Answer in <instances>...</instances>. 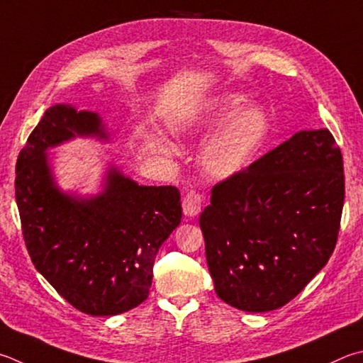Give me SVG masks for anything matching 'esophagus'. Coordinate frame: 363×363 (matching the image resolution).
<instances>
[{"label": "esophagus", "instance_id": "obj_1", "mask_svg": "<svg viewBox=\"0 0 363 363\" xmlns=\"http://www.w3.org/2000/svg\"><path fill=\"white\" fill-rule=\"evenodd\" d=\"M203 206V199L201 195L196 192V190H190L186 194L182 200V211L187 217H194L201 211Z\"/></svg>", "mask_w": 363, "mask_h": 363}]
</instances>
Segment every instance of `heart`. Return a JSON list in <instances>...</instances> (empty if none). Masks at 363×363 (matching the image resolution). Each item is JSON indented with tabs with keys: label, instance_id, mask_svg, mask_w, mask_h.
Segmentation results:
<instances>
[{
	"label": "heart",
	"instance_id": "b5f03b06",
	"mask_svg": "<svg viewBox=\"0 0 363 363\" xmlns=\"http://www.w3.org/2000/svg\"><path fill=\"white\" fill-rule=\"evenodd\" d=\"M245 95H227L208 104L199 116L176 125L179 133H204L225 125L204 149L201 162L208 176L225 179L246 167L252 155L265 143L269 121L265 111L249 108Z\"/></svg>",
	"mask_w": 363,
	"mask_h": 363
}]
</instances>
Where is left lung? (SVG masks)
I'll list each match as a JSON object with an SVG mask.
<instances>
[{
    "label": "left lung",
    "instance_id": "8db88e82",
    "mask_svg": "<svg viewBox=\"0 0 363 363\" xmlns=\"http://www.w3.org/2000/svg\"><path fill=\"white\" fill-rule=\"evenodd\" d=\"M342 203V155L325 128L298 131L217 182L200 227L219 298L247 313L295 298L333 254Z\"/></svg>",
    "mask_w": 363,
    "mask_h": 363
}]
</instances>
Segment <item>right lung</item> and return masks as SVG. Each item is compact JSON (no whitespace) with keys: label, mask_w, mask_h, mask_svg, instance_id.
Wrapping results in <instances>:
<instances>
[{"label":"right lung","mask_w":363,"mask_h":363,"mask_svg":"<svg viewBox=\"0 0 363 363\" xmlns=\"http://www.w3.org/2000/svg\"><path fill=\"white\" fill-rule=\"evenodd\" d=\"M76 135L106 138L90 111L55 104L31 131L16 164V200L33 265L69 305L116 315L147 298L157 252L182 217L173 186H138L111 169L90 200L57 189L45 150Z\"/></svg>","instance_id":"add662e5"}]
</instances>
